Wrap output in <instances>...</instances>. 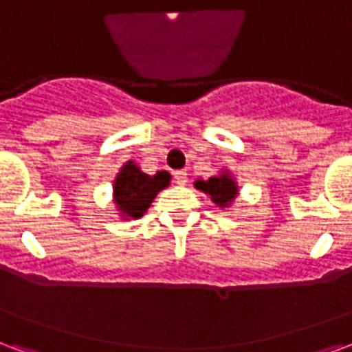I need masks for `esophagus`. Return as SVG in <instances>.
<instances>
[{
  "label": "esophagus",
  "instance_id": "34e87169",
  "mask_svg": "<svg viewBox=\"0 0 352 352\" xmlns=\"http://www.w3.org/2000/svg\"><path fill=\"white\" fill-rule=\"evenodd\" d=\"M174 182H176L178 186H186V184H187V173H186V170H176V173H174Z\"/></svg>",
  "mask_w": 352,
  "mask_h": 352
}]
</instances>
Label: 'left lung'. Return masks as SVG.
Instances as JSON below:
<instances>
[{
  "label": "left lung",
  "mask_w": 352,
  "mask_h": 352,
  "mask_svg": "<svg viewBox=\"0 0 352 352\" xmlns=\"http://www.w3.org/2000/svg\"><path fill=\"white\" fill-rule=\"evenodd\" d=\"M195 187L204 191L206 195H210L211 200L219 208H228L234 202V198L237 197L236 182L232 179L228 173L219 174V176H213L210 179H197Z\"/></svg>",
  "instance_id": "1"
}]
</instances>
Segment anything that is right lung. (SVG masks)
Returning <instances> with one entry per match:
<instances>
[{
  "label": "right lung",
  "mask_w": 352,
  "mask_h": 352,
  "mask_svg": "<svg viewBox=\"0 0 352 352\" xmlns=\"http://www.w3.org/2000/svg\"><path fill=\"white\" fill-rule=\"evenodd\" d=\"M170 184V174L160 170L154 176L144 174L133 161H128L120 168L115 179L113 195L115 204L122 217H142L154 202L155 195Z\"/></svg>",
  "instance_id": "obj_1"
}]
</instances>
